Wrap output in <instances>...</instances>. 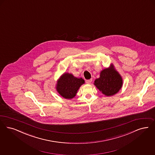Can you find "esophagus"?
Returning <instances> with one entry per match:
<instances>
[{
	"label": "esophagus",
	"mask_w": 155,
	"mask_h": 155,
	"mask_svg": "<svg viewBox=\"0 0 155 155\" xmlns=\"http://www.w3.org/2000/svg\"><path fill=\"white\" fill-rule=\"evenodd\" d=\"M92 81V79H90V80H86V83L87 84H91V82Z\"/></svg>",
	"instance_id": "1"
}]
</instances>
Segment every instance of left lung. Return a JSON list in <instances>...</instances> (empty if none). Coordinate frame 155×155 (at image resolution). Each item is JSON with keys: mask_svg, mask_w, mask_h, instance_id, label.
Listing matches in <instances>:
<instances>
[{"mask_svg": "<svg viewBox=\"0 0 155 155\" xmlns=\"http://www.w3.org/2000/svg\"><path fill=\"white\" fill-rule=\"evenodd\" d=\"M100 91L107 96H112L119 92L122 86V79L113 68L103 70L94 84Z\"/></svg>", "mask_w": 155, "mask_h": 155, "instance_id": "left-lung-1", "label": "left lung"}]
</instances>
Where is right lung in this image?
I'll list each match as a JSON object with an SVG mask.
<instances>
[{"mask_svg":"<svg viewBox=\"0 0 155 155\" xmlns=\"http://www.w3.org/2000/svg\"><path fill=\"white\" fill-rule=\"evenodd\" d=\"M84 84L82 78H77L71 74L65 73L58 81L56 89L65 99H72L74 97L81 85Z\"/></svg>","mask_w":155,"mask_h":155,"instance_id":"1","label":"right lung"}]
</instances>
